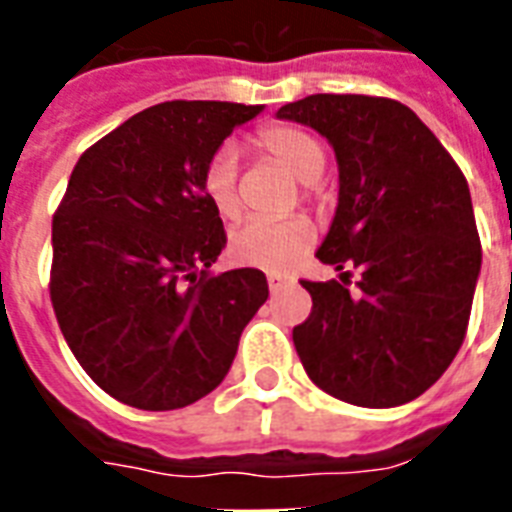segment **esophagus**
Here are the masks:
<instances>
[{"mask_svg": "<svg viewBox=\"0 0 512 512\" xmlns=\"http://www.w3.org/2000/svg\"><path fill=\"white\" fill-rule=\"evenodd\" d=\"M295 279H289V276H281V273H268V289L271 292H279V289L289 287Z\"/></svg>", "mask_w": 512, "mask_h": 512, "instance_id": "1", "label": "esophagus"}]
</instances>
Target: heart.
<instances>
[{"mask_svg": "<svg viewBox=\"0 0 512 512\" xmlns=\"http://www.w3.org/2000/svg\"><path fill=\"white\" fill-rule=\"evenodd\" d=\"M255 148L271 162L281 164L289 175L308 183L305 196L319 199L313 180H319L327 164V148L313 132L292 124H265L252 138ZM201 188L215 212L225 220L241 215L239 159L231 146H220L209 156L201 172ZM316 241V225L311 217L289 215L281 220H249L231 236V257L239 265L260 271H289L297 260L308 255Z\"/></svg>", "mask_w": 512, "mask_h": 512, "instance_id": "1", "label": "heart"}]
</instances>
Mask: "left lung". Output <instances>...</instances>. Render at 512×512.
Listing matches in <instances>:
<instances>
[{"instance_id": "8db88e82", "label": "left lung", "mask_w": 512, "mask_h": 512, "mask_svg": "<svg viewBox=\"0 0 512 512\" xmlns=\"http://www.w3.org/2000/svg\"><path fill=\"white\" fill-rule=\"evenodd\" d=\"M279 119L321 132L340 167L335 220L316 252L340 281H300L313 308L292 329L297 356L345 404H406L449 369L468 332L481 271L468 180L398 100L308 95Z\"/></svg>"}]
</instances>
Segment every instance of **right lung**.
<instances>
[{
    "instance_id": "1",
    "label": "right lung",
    "mask_w": 512,
    "mask_h": 512,
    "mask_svg": "<svg viewBox=\"0 0 512 512\" xmlns=\"http://www.w3.org/2000/svg\"><path fill=\"white\" fill-rule=\"evenodd\" d=\"M263 106L170 100L79 156L52 215L50 300L82 369L146 412L199 401L223 382L268 300L257 268L209 273L225 228L204 164Z\"/></svg>"
}]
</instances>
